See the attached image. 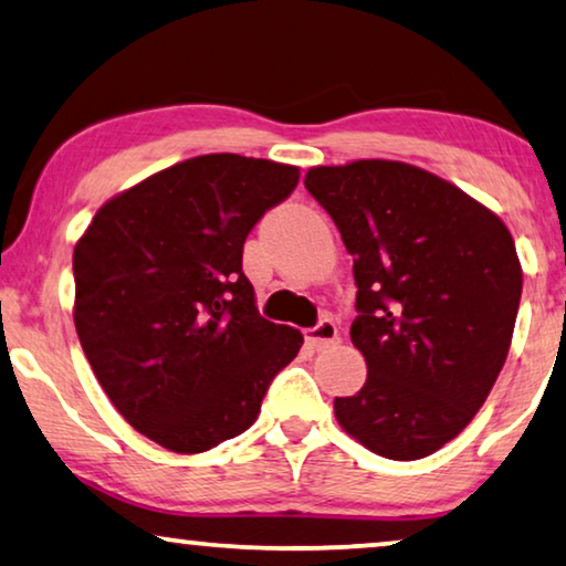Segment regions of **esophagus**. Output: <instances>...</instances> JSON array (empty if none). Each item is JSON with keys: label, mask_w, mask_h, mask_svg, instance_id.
I'll list each match as a JSON object with an SVG mask.
<instances>
[{"label": "esophagus", "mask_w": 566, "mask_h": 566, "mask_svg": "<svg viewBox=\"0 0 566 566\" xmlns=\"http://www.w3.org/2000/svg\"><path fill=\"white\" fill-rule=\"evenodd\" d=\"M305 337L315 350H325V348H331V345L340 340V337H337V327H335L331 317H323L315 327H310Z\"/></svg>", "instance_id": "34e87169"}]
</instances>
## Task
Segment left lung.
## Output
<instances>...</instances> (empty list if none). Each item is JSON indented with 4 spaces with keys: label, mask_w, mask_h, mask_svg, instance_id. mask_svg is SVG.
I'll return each mask as SVG.
<instances>
[{
    "label": "left lung",
    "mask_w": 566,
    "mask_h": 566,
    "mask_svg": "<svg viewBox=\"0 0 566 566\" xmlns=\"http://www.w3.org/2000/svg\"><path fill=\"white\" fill-rule=\"evenodd\" d=\"M305 188L353 256L350 340L368 376L335 399L345 432L389 460L454 440L509 356L521 261L493 210L421 167L358 159L312 167Z\"/></svg>",
    "instance_id": "1"
}]
</instances>
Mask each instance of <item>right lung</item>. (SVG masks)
Here are the masks:
<instances>
[{
    "instance_id": "1",
    "label": "right lung",
    "mask_w": 566,
    "mask_h": 566,
    "mask_svg": "<svg viewBox=\"0 0 566 566\" xmlns=\"http://www.w3.org/2000/svg\"><path fill=\"white\" fill-rule=\"evenodd\" d=\"M300 167L200 155L98 208L75 243V333L129 424L180 454L254 424L302 333L259 315L241 269L259 218L290 198Z\"/></svg>"
}]
</instances>
